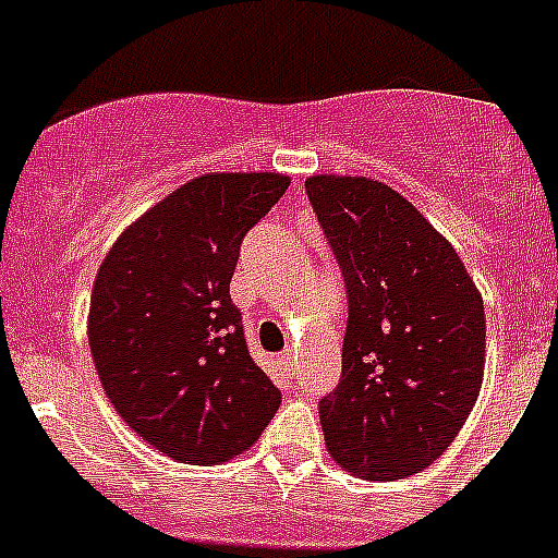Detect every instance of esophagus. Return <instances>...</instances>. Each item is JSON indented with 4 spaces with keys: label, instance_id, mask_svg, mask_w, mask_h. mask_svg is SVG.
<instances>
[{
    "label": "esophagus",
    "instance_id": "34e87169",
    "mask_svg": "<svg viewBox=\"0 0 558 558\" xmlns=\"http://www.w3.org/2000/svg\"><path fill=\"white\" fill-rule=\"evenodd\" d=\"M278 366L286 377H294V355H291V352H283V355L278 357Z\"/></svg>",
    "mask_w": 558,
    "mask_h": 558
}]
</instances>
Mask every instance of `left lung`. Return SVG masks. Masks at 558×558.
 <instances>
[{"label": "left lung", "instance_id": "1", "mask_svg": "<svg viewBox=\"0 0 558 558\" xmlns=\"http://www.w3.org/2000/svg\"><path fill=\"white\" fill-rule=\"evenodd\" d=\"M305 192L350 305L341 379L319 399L327 449L357 476H413L476 404L482 296L457 250L383 181L314 175Z\"/></svg>", "mask_w": 558, "mask_h": 558}]
</instances>
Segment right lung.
Returning <instances> with one entry per match:
<instances>
[{
	"label": "right lung",
	"instance_id": "obj_1",
	"mask_svg": "<svg viewBox=\"0 0 558 558\" xmlns=\"http://www.w3.org/2000/svg\"><path fill=\"white\" fill-rule=\"evenodd\" d=\"M286 190L280 173L201 175L126 228L98 269L87 319L98 379L121 418L173 460H231L278 413L231 275Z\"/></svg>",
	"mask_w": 558,
	"mask_h": 558
}]
</instances>
